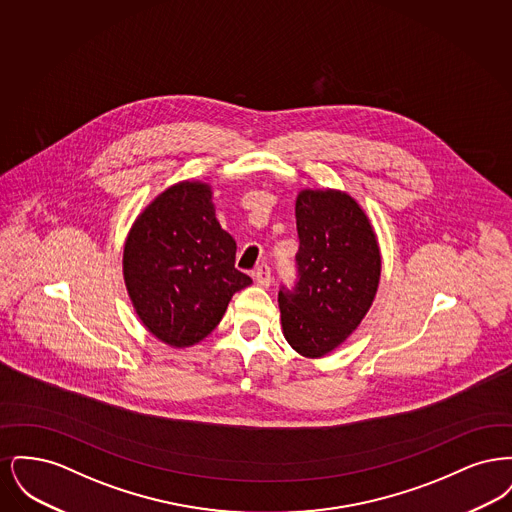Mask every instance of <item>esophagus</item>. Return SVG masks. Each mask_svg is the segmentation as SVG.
<instances>
[{
  "instance_id": "esophagus-1",
  "label": "esophagus",
  "mask_w": 512,
  "mask_h": 512,
  "mask_svg": "<svg viewBox=\"0 0 512 512\" xmlns=\"http://www.w3.org/2000/svg\"><path fill=\"white\" fill-rule=\"evenodd\" d=\"M253 276H255L257 284H259V286H263V288H268V286H270V282H272V276H270V268H268V265H261V267H257V270L253 272Z\"/></svg>"
}]
</instances>
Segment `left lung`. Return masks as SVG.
Wrapping results in <instances>:
<instances>
[{"label":"left lung","mask_w":512,"mask_h":512,"mask_svg":"<svg viewBox=\"0 0 512 512\" xmlns=\"http://www.w3.org/2000/svg\"><path fill=\"white\" fill-rule=\"evenodd\" d=\"M299 282L280 290L282 334L299 355L320 359L363 322L378 292L382 253L374 226L355 197L305 188L295 199Z\"/></svg>","instance_id":"1"}]
</instances>
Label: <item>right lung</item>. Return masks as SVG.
Here are the masks:
<instances>
[{
    "instance_id": "add662e5",
    "label": "right lung",
    "mask_w": 512,
    "mask_h": 512,
    "mask_svg": "<svg viewBox=\"0 0 512 512\" xmlns=\"http://www.w3.org/2000/svg\"><path fill=\"white\" fill-rule=\"evenodd\" d=\"M234 261L236 242L217 220L211 184L182 180L132 222L122 276L147 332L184 349L205 340L232 295L251 284Z\"/></svg>"
}]
</instances>
